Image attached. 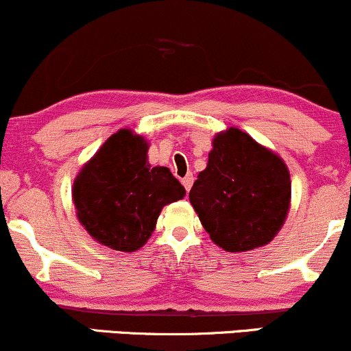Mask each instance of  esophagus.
I'll return each mask as SVG.
<instances>
[{"label": "esophagus", "mask_w": 351, "mask_h": 351, "mask_svg": "<svg viewBox=\"0 0 351 351\" xmlns=\"http://www.w3.org/2000/svg\"><path fill=\"white\" fill-rule=\"evenodd\" d=\"M193 175H186L184 176L183 180H181V183H183V186H184V189H186V193H189V189H191V186H193Z\"/></svg>", "instance_id": "1"}]
</instances>
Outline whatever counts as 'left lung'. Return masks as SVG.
Masks as SVG:
<instances>
[{"label": "left lung", "instance_id": "left-lung-1", "mask_svg": "<svg viewBox=\"0 0 351 351\" xmlns=\"http://www.w3.org/2000/svg\"><path fill=\"white\" fill-rule=\"evenodd\" d=\"M189 203L213 243L228 252L252 251L280 231L291 208V175L280 156L232 127L213 140Z\"/></svg>", "mask_w": 351, "mask_h": 351}]
</instances>
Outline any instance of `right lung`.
Instances as JSON below:
<instances>
[{"label": "right lung", "mask_w": 351, "mask_h": 351, "mask_svg": "<svg viewBox=\"0 0 351 351\" xmlns=\"http://www.w3.org/2000/svg\"><path fill=\"white\" fill-rule=\"evenodd\" d=\"M143 136L122 128L84 165L72 188L77 217L100 244L134 252L147 243L162 208L186 195L167 167L148 163Z\"/></svg>", "instance_id": "1"}]
</instances>
